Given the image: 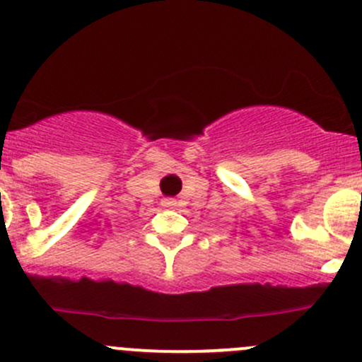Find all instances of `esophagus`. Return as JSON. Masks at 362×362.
<instances>
[{
	"instance_id": "obj_1",
	"label": "esophagus",
	"mask_w": 362,
	"mask_h": 362,
	"mask_svg": "<svg viewBox=\"0 0 362 362\" xmlns=\"http://www.w3.org/2000/svg\"><path fill=\"white\" fill-rule=\"evenodd\" d=\"M163 206L164 208H175V206H177V202H175V199H171V198H166V199H163Z\"/></svg>"
}]
</instances>
